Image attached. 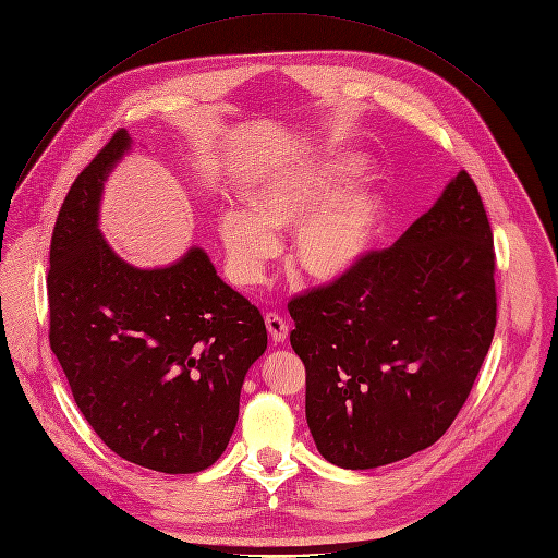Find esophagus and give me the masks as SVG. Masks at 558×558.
<instances>
[{
    "label": "esophagus",
    "instance_id": "34e87169",
    "mask_svg": "<svg viewBox=\"0 0 558 558\" xmlns=\"http://www.w3.org/2000/svg\"><path fill=\"white\" fill-rule=\"evenodd\" d=\"M265 325H267V331L274 338V342H284L287 340L289 327H287V323L278 314H267L265 316Z\"/></svg>",
    "mask_w": 558,
    "mask_h": 558
}]
</instances>
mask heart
<instances>
[{
	"instance_id": "b5f03b06",
	"label": "heart",
	"mask_w": 558,
	"mask_h": 558,
	"mask_svg": "<svg viewBox=\"0 0 558 558\" xmlns=\"http://www.w3.org/2000/svg\"><path fill=\"white\" fill-rule=\"evenodd\" d=\"M363 169V158L327 148L269 173L248 191V209L229 207L218 231L231 278L251 287L263 280L280 248L276 231L291 229V269L316 284L344 280L361 265L380 225V197L367 184H348Z\"/></svg>"
}]
</instances>
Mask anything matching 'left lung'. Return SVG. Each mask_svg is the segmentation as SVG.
Returning a JSON list of instances; mask_svg holds the SVG:
<instances>
[{
  "label": "left lung",
  "instance_id": "8db88e82",
  "mask_svg": "<svg viewBox=\"0 0 558 558\" xmlns=\"http://www.w3.org/2000/svg\"><path fill=\"white\" fill-rule=\"evenodd\" d=\"M305 414L325 459L372 470L434 445L465 404L496 327L494 240L459 171L393 246L291 300Z\"/></svg>",
  "mask_w": 558,
  "mask_h": 558
}]
</instances>
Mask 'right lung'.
<instances>
[{"mask_svg":"<svg viewBox=\"0 0 558 558\" xmlns=\"http://www.w3.org/2000/svg\"><path fill=\"white\" fill-rule=\"evenodd\" d=\"M131 146L118 131L60 209L48 258V338L80 412L109 449L146 470L193 474L227 449L267 327L202 246L154 269L111 248L99 207Z\"/></svg>","mask_w":558,"mask_h":558,"instance_id":"right-lung-1","label":"right lung"}]
</instances>
